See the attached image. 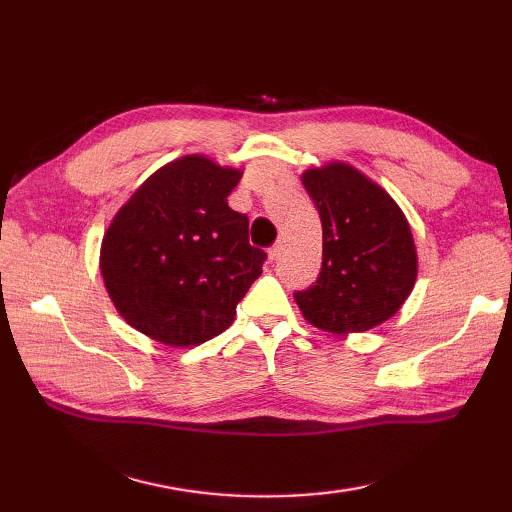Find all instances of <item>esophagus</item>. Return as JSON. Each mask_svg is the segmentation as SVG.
Wrapping results in <instances>:
<instances>
[{
  "label": "esophagus",
  "instance_id": "obj_1",
  "mask_svg": "<svg viewBox=\"0 0 512 512\" xmlns=\"http://www.w3.org/2000/svg\"><path fill=\"white\" fill-rule=\"evenodd\" d=\"M281 250H284V242H281V239H279V242H275V244H273V248H270V250H268V255H270V259H277V257L281 255Z\"/></svg>",
  "mask_w": 512,
  "mask_h": 512
}]
</instances>
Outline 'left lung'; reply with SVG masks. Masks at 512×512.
<instances>
[{
  "label": "left lung",
  "mask_w": 512,
  "mask_h": 512,
  "mask_svg": "<svg viewBox=\"0 0 512 512\" xmlns=\"http://www.w3.org/2000/svg\"><path fill=\"white\" fill-rule=\"evenodd\" d=\"M303 187L323 226L317 281L295 292L314 328L365 332L400 310L416 284V244L405 213L376 182L345 162L308 169Z\"/></svg>",
  "instance_id": "obj_1"
}]
</instances>
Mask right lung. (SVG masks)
I'll return each instance as SVG.
<instances>
[{
	"label": "right lung",
	"mask_w": 512,
	"mask_h": 512,
	"mask_svg": "<svg viewBox=\"0 0 512 512\" xmlns=\"http://www.w3.org/2000/svg\"><path fill=\"white\" fill-rule=\"evenodd\" d=\"M242 171L182 156L149 176L116 213L101 244V275L121 317L171 347L222 334L262 275L248 217L228 206Z\"/></svg>",
	"instance_id": "1"
}]
</instances>
